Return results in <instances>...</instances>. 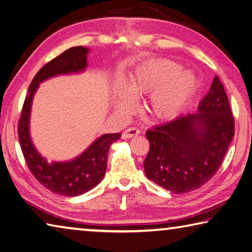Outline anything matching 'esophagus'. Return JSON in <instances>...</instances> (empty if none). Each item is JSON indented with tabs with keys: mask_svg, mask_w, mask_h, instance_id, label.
<instances>
[{
	"mask_svg": "<svg viewBox=\"0 0 252 252\" xmlns=\"http://www.w3.org/2000/svg\"><path fill=\"white\" fill-rule=\"evenodd\" d=\"M139 134H140V130L138 129V128H137V127H129V128H127V129L123 131L122 137L124 139H127V138H131V137H135V136L139 135Z\"/></svg>",
	"mask_w": 252,
	"mask_h": 252,
	"instance_id": "1",
	"label": "esophagus"
}]
</instances>
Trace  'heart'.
<instances>
[{"label":"heart","mask_w":252,"mask_h":252,"mask_svg":"<svg viewBox=\"0 0 252 252\" xmlns=\"http://www.w3.org/2000/svg\"><path fill=\"white\" fill-rule=\"evenodd\" d=\"M198 88L191 71L170 60H151L138 65L126 82V91L118 93L115 107L127 113L134 108V97L149 94V110L161 121H170L183 112Z\"/></svg>","instance_id":"b5f03b06"}]
</instances>
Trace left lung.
Instances as JSON below:
<instances>
[{
	"mask_svg": "<svg viewBox=\"0 0 252 252\" xmlns=\"http://www.w3.org/2000/svg\"><path fill=\"white\" fill-rule=\"evenodd\" d=\"M197 111L146 132L150 147L145 173L171 193L191 192L210 181L234 138L235 120L217 75Z\"/></svg>",
	"mask_w": 252,
	"mask_h": 252,
	"instance_id": "left-lung-1",
	"label": "left lung"
}]
</instances>
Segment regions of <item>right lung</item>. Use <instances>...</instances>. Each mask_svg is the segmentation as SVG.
<instances>
[{
	"label": "right lung",
	"mask_w": 252,
	"mask_h": 252,
	"mask_svg": "<svg viewBox=\"0 0 252 252\" xmlns=\"http://www.w3.org/2000/svg\"><path fill=\"white\" fill-rule=\"evenodd\" d=\"M84 47H72L49 61L32 79L23 104L18 121V140L28 169L46 189L63 196H77L87 193L101 182L106 171L110 147L121 137L120 132L99 137L84 153L68 162H47L37 153L30 137V115L34 93L40 82L58 74L79 72L87 68Z\"/></svg>",
	"instance_id": "add662e5"
}]
</instances>
